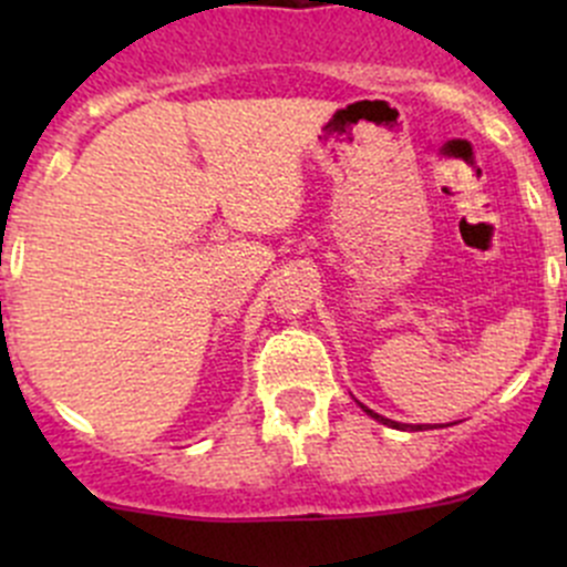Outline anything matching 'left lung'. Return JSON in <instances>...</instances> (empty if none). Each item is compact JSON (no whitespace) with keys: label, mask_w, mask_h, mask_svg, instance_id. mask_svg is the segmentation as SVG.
Segmentation results:
<instances>
[{"label":"left lung","mask_w":567,"mask_h":567,"mask_svg":"<svg viewBox=\"0 0 567 567\" xmlns=\"http://www.w3.org/2000/svg\"><path fill=\"white\" fill-rule=\"evenodd\" d=\"M364 411H368L370 416H373V420H379L381 425H390V427H398V431H422V427L425 425H400V422H392V420H386V416H381V414H375V411H370L368 405H362Z\"/></svg>","instance_id":"left-lung-1"}]
</instances>
